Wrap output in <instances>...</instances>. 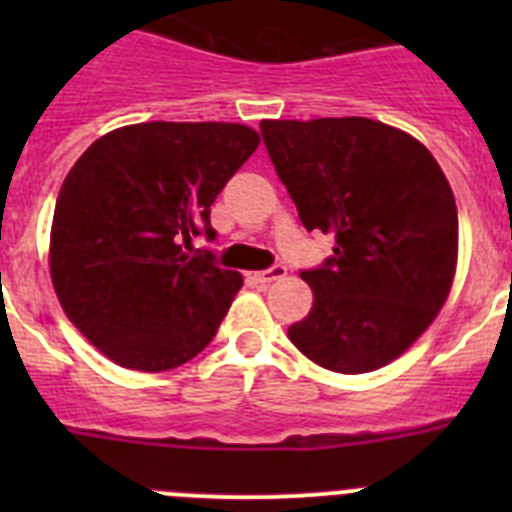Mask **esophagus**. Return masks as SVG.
I'll use <instances>...</instances> for the list:
<instances>
[{"instance_id": "esophagus-1", "label": "esophagus", "mask_w": 512, "mask_h": 512, "mask_svg": "<svg viewBox=\"0 0 512 512\" xmlns=\"http://www.w3.org/2000/svg\"><path fill=\"white\" fill-rule=\"evenodd\" d=\"M253 277L259 279V282L264 284H271V282H277V279H284L287 277V266L277 264V266H271V269H264V271H256Z\"/></svg>"}]
</instances>
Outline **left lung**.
<instances>
[{"instance_id":"8db88e82","label":"left lung","mask_w":512,"mask_h":512,"mask_svg":"<svg viewBox=\"0 0 512 512\" xmlns=\"http://www.w3.org/2000/svg\"><path fill=\"white\" fill-rule=\"evenodd\" d=\"M266 151L307 230L336 235L302 271L307 318L289 341L330 372H374L402 356L449 300L459 217L449 179L405 130L369 117L261 120Z\"/></svg>"}]
</instances>
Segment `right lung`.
<instances>
[{"label": "right lung", "instance_id": "1", "mask_svg": "<svg viewBox=\"0 0 512 512\" xmlns=\"http://www.w3.org/2000/svg\"><path fill=\"white\" fill-rule=\"evenodd\" d=\"M259 143L238 122H138L71 166L48 266L66 318L107 359L166 372L215 338L243 277L184 248L215 238L210 205Z\"/></svg>", "mask_w": 512, "mask_h": 512}]
</instances>
